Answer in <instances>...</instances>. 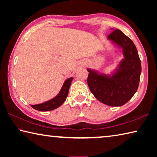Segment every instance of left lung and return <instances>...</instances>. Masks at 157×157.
<instances>
[{"label": "left lung", "mask_w": 157, "mask_h": 157, "mask_svg": "<svg viewBox=\"0 0 157 157\" xmlns=\"http://www.w3.org/2000/svg\"><path fill=\"white\" fill-rule=\"evenodd\" d=\"M108 40L121 48L123 59L111 75L87 68L88 86L98 100L111 107H121L136 92L141 73V63L134 44L120 30H115Z\"/></svg>", "instance_id": "1"}]
</instances>
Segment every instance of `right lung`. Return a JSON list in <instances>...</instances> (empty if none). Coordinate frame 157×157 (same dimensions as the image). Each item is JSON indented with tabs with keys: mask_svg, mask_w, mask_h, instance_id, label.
Here are the masks:
<instances>
[{
	"mask_svg": "<svg viewBox=\"0 0 157 157\" xmlns=\"http://www.w3.org/2000/svg\"><path fill=\"white\" fill-rule=\"evenodd\" d=\"M73 79V78H70L66 79L64 82V83H63L59 94L55 98H53L52 99L48 100L45 102L41 103V104L34 105H31V107L34 109L40 111L54 110L55 109L60 107L65 102L66 98L68 96L69 88H70L71 82H72Z\"/></svg>",
	"mask_w": 157,
	"mask_h": 157,
	"instance_id": "right-lung-1",
	"label": "right lung"
}]
</instances>
